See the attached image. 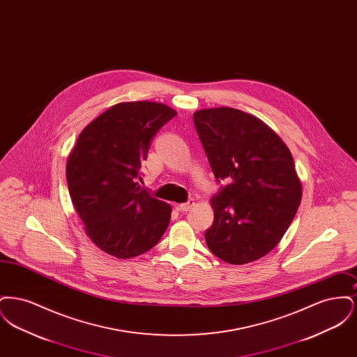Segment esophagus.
Returning a JSON list of instances; mask_svg holds the SVG:
<instances>
[{"label": "esophagus", "mask_w": 357, "mask_h": 357, "mask_svg": "<svg viewBox=\"0 0 357 357\" xmlns=\"http://www.w3.org/2000/svg\"><path fill=\"white\" fill-rule=\"evenodd\" d=\"M194 204H195L194 199H190V201H187L186 204H178L176 208H178L179 211H182V213H187V211H190V210L192 208Z\"/></svg>", "instance_id": "obj_1"}]
</instances>
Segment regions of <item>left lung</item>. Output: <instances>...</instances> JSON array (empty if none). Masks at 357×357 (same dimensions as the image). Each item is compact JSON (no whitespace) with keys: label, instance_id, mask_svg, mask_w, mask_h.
Listing matches in <instances>:
<instances>
[{"label":"left lung","instance_id":"obj_1","mask_svg":"<svg viewBox=\"0 0 357 357\" xmlns=\"http://www.w3.org/2000/svg\"><path fill=\"white\" fill-rule=\"evenodd\" d=\"M194 124L218 183L207 248L243 265L273 250L287 233L303 188L285 143L264 121L221 107L194 114Z\"/></svg>","mask_w":357,"mask_h":357}]
</instances>
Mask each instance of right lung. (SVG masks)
<instances>
[{"mask_svg":"<svg viewBox=\"0 0 357 357\" xmlns=\"http://www.w3.org/2000/svg\"><path fill=\"white\" fill-rule=\"evenodd\" d=\"M176 112L153 102H120L91 121L67 162L69 195L85 233L102 252L131 258L153 249L170 204L139 186L153 139Z\"/></svg>","mask_w":357,"mask_h":357,"instance_id":"right-lung-1","label":"right lung"}]
</instances>
